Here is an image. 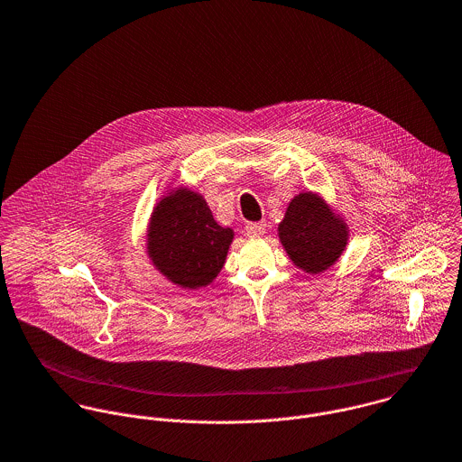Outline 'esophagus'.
Returning <instances> with one entry per match:
<instances>
[{
    "label": "esophagus",
    "mask_w": 462,
    "mask_h": 462,
    "mask_svg": "<svg viewBox=\"0 0 462 462\" xmlns=\"http://www.w3.org/2000/svg\"><path fill=\"white\" fill-rule=\"evenodd\" d=\"M266 231V224L264 222H251L245 226V233L247 236H262Z\"/></svg>",
    "instance_id": "34e87169"
}]
</instances>
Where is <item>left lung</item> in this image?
<instances>
[{
    "label": "left lung",
    "mask_w": 462,
    "mask_h": 462,
    "mask_svg": "<svg viewBox=\"0 0 462 462\" xmlns=\"http://www.w3.org/2000/svg\"><path fill=\"white\" fill-rule=\"evenodd\" d=\"M279 238L293 263L317 273L339 258L346 245V229L320 199L300 194L290 202L279 224Z\"/></svg>",
    "instance_id": "obj_1"
}]
</instances>
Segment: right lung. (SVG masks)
I'll list each match as a JSON object with an SVG mask.
<instances>
[{"instance_id": "obj_1", "label": "right lung", "mask_w": 462, "mask_h": 462, "mask_svg": "<svg viewBox=\"0 0 462 462\" xmlns=\"http://www.w3.org/2000/svg\"><path fill=\"white\" fill-rule=\"evenodd\" d=\"M231 240L233 231L215 222L204 199L178 190L152 213L149 254L172 282L199 288L217 277Z\"/></svg>"}]
</instances>
